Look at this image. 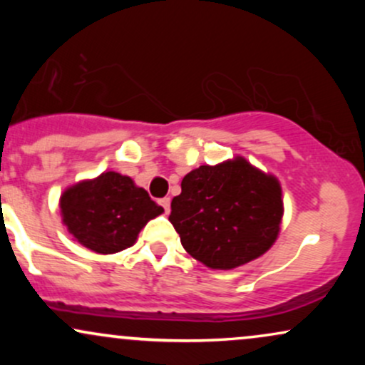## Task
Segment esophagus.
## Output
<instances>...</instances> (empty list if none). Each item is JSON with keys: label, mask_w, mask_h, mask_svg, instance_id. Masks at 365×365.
<instances>
[{"label": "esophagus", "mask_w": 365, "mask_h": 365, "mask_svg": "<svg viewBox=\"0 0 365 365\" xmlns=\"http://www.w3.org/2000/svg\"><path fill=\"white\" fill-rule=\"evenodd\" d=\"M170 202H171L170 197H163V199H159V204H161L163 209H165L166 215H168V212H170Z\"/></svg>", "instance_id": "obj_1"}]
</instances>
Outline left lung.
Wrapping results in <instances>:
<instances>
[{"mask_svg":"<svg viewBox=\"0 0 365 365\" xmlns=\"http://www.w3.org/2000/svg\"><path fill=\"white\" fill-rule=\"evenodd\" d=\"M282 185L235 156L202 165L182 180L170 221L183 249L211 269H235L261 257L279 235Z\"/></svg>","mask_w":365,"mask_h":365,"instance_id":"left-lung-1","label":"left lung"}]
</instances>
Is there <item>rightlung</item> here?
I'll use <instances>...</instances> for the list:
<instances>
[{
  "label": "right lung",
  "instance_id": "1",
  "mask_svg": "<svg viewBox=\"0 0 365 365\" xmlns=\"http://www.w3.org/2000/svg\"><path fill=\"white\" fill-rule=\"evenodd\" d=\"M60 212L75 242L92 252L115 254L135 244L140 230L165 209L127 175L104 171L65 188Z\"/></svg>",
  "mask_w": 365,
  "mask_h": 365
}]
</instances>
